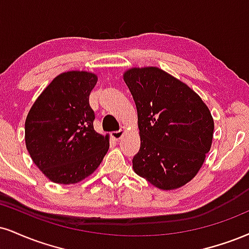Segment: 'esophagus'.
<instances>
[{"label": "esophagus", "instance_id": "1", "mask_svg": "<svg viewBox=\"0 0 249 249\" xmlns=\"http://www.w3.org/2000/svg\"><path fill=\"white\" fill-rule=\"evenodd\" d=\"M124 133H125V128H122V130L113 131V132L111 133V137L115 140H119V139H122V137L124 136Z\"/></svg>", "mask_w": 249, "mask_h": 249}]
</instances>
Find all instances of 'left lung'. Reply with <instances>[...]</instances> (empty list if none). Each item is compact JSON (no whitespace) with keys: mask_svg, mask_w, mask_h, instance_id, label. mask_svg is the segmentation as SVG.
<instances>
[{"mask_svg":"<svg viewBox=\"0 0 249 249\" xmlns=\"http://www.w3.org/2000/svg\"><path fill=\"white\" fill-rule=\"evenodd\" d=\"M123 77L138 112L140 149L132 160L134 172L159 189L183 187L211 148L210 110L190 87L158 67L131 68Z\"/></svg>","mask_w":249,"mask_h":249,"instance_id":"1","label":"left lung"}]
</instances>
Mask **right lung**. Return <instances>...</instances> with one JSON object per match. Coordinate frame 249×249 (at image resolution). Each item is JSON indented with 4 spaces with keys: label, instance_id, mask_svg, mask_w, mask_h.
I'll use <instances>...</instances> for the list:
<instances>
[{
    "label": "right lung",
    "instance_id": "obj_1",
    "mask_svg": "<svg viewBox=\"0 0 249 249\" xmlns=\"http://www.w3.org/2000/svg\"><path fill=\"white\" fill-rule=\"evenodd\" d=\"M97 75L65 71L53 79L31 107L25 121V145L36 166L54 183L88 178L109 149V136L94 130L89 95Z\"/></svg>",
    "mask_w": 249,
    "mask_h": 249
}]
</instances>
